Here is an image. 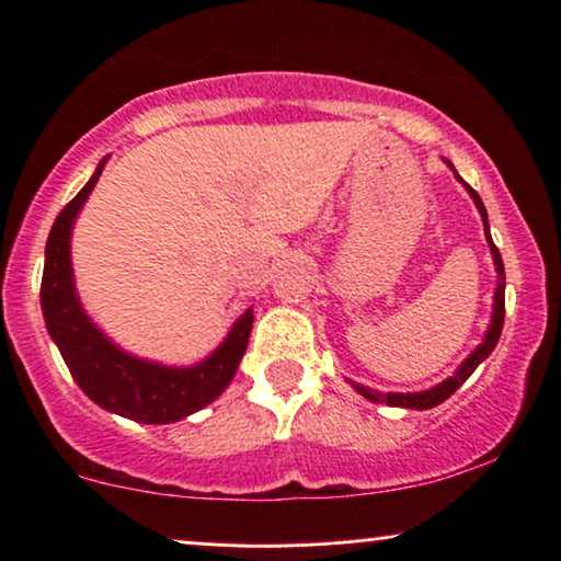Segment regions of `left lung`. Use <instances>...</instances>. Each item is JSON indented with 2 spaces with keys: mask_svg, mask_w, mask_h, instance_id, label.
<instances>
[{
  "mask_svg": "<svg viewBox=\"0 0 561 561\" xmlns=\"http://www.w3.org/2000/svg\"><path fill=\"white\" fill-rule=\"evenodd\" d=\"M448 168L456 173V168L450 165ZM456 179L463 183V179L456 173ZM466 191H469V196L473 198V204H477L479 215H481V222H484V236H486V243H489V251H492V261H494V268H497V287H494V305H492V321H489V329L484 333V339H481V344L473 350L469 357L463 359V363L458 365V370L450 375V378H445L443 382H437L435 388H427V391H414V393H382V391H375V388H367V386H359V382L350 380V386L357 391L359 396H365L367 401H375V403H388V407H401V409H416V411H424V409H432L437 407V403H443L445 399H450L453 393L458 391L460 386H463L466 380L471 378V373L477 370V367L484 363L489 354L494 352V346L500 342V333H502V323H505V266H502V256L497 251V245H494L492 236H489V219H486V209H484V202H481V196L473 191L469 183H463Z\"/></svg>",
  "mask_w": 561,
  "mask_h": 561,
  "instance_id": "obj_1",
  "label": "left lung"
}]
</instances>
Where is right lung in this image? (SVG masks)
<instances>
[{
  "label": "right lung",
  "instance_id": "1",
  "mask_svg": "<svg viewBox=\"0 0 561 561\" xmlns=\"http://www.w3.org/2000/svg\"><path fill=\"white\" fill-rule=\"evenodd\" d=\"M105 160L84 188L56 217L46 240L41 310L51 342L59 346L64 363L90 401L141 424H173L204 409L222 396L236 378L253 329V310L248 308L230 325L228 336L202 363L179 367L137 357L92 323L75 287L72 230L90 191L101 179Z\"/></svg>",
  "mask_w": 561,
  "mask_h": 561
}]
</instances>
